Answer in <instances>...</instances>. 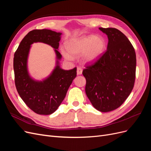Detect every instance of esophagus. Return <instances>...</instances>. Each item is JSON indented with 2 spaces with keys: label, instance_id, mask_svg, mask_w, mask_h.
I'll return each instance as SVG.
<instances>
[{
  "label": "esophagus",
  "instance_id": "34e87169",
  "mask_svg": "<svg viewBox=\"0 0 151 151\" xmlns=\"http://www.w3.org/2000/svg\"><path fill=\"white\" fill-rule=\"evenodd\" d=\"M77 73L78 75H81L83 73V68H82L81 67H77Z\"/></svg>",
  "mask_w": 151,
  "mask_h": 151
}]
</instances>
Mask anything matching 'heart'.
<instances>
[{
	"instance_id": "b5f03b06",
	"label": "heart",
	"mask_w": 151,
	"mask_h": 151,
	"mask_svg": "<svg viewBox=\"0 0 151 151\" xmlns=\"http://www.w3.org/2000/svg\"><path fill=\"white\" fill-rule=\"evenodd\" d=\"M66 47L68 53L62 52V54L67 60H70L73 58L72 56L84 53V60L91 62L98 58L103 52L105 43L101 36L89 35L69 40Z\"/></svg>"
}]
</instances>
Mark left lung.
<instances>
[{"label": "left lung", "mask_w": 151, "mask_h": 151, "mask_svg": "<svg viewBox=\"0 0 151 151\" xmlns=\"http://www.w3.org/2000/svg\"><path fill=\"white\" fill-rule=\"evenodd\" d=\"M108 36L106 51L83 71L86 93L93 106L101 112L120 107L134 88L136 55L134 47L116 28H99Z\"/></svg>", "instance_id": "obj_1"}]
</instances>
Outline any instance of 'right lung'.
Instances as JSON below:
<instances>
[{"label":"right lung","instance_id":"obj_1","mask_svg":"<svg viewBox=\"0 0 151 151\" xmlns=\"http://www.w3.org/2000/svg\"><path fill=\"white\" fill-rule=\"evenodd\" d=\"M62 33L50 29L29 31L21 42L14 53V81L18 94L32 111L39 115H50L55 111L65 98L67 90L76 77L77 68L69 70L57 65L52 74L43 81L32 79L27 70V59L31 45L35 42L47 43L55 48L58 60L62 57L58 51Z\"/></svg>","mask_w":151,"mask_h":151}]
</instances>
